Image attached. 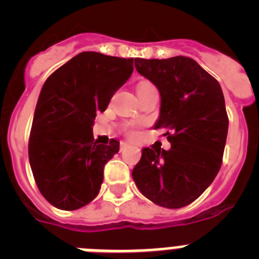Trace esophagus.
I'll return each mask as SVG.
<instances>
[{
	"label": "esophagus",
	"instance_id": "1",
	"mask_svg": "<svg viewBox=\"0 0 259 259\" xmlns=\"http://www.w3.org/2000/svg\"><path fill=\"white\" fill-rule=\"evenodd\" d=\"M128 145H130V144L125 143V141H122V143H120V150H124Z\"/></svg>",
	"mask_w": 259,
	"mask_h": 259
}]
</instances>
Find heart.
I'll return each instance as SVG.
<instances>
[{
    "instance_id": "obj_1",
    "label": "heart",
    "mask_w": 259,
    "mask_h": 259,
    "mask_svg": "<svg viewBox=\"0 0 259 259\" xmlns=\"http://www.w3.org/2000/svg\"><path fill=\"white\" fill-rule=\"evenodd\" d=\"M150 83H141L139 87H143V85H149ZM124 134L130 137H135L137 136L139 134V124L136 123H131V124H127L124 127Z\"/></svg>"
}]
</instances>
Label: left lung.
Returning <instances> with one entry per match:
<instances>
[{
  "label": "left lung",
  "mask_w": 259,
  "mask_h": 259,
  "mask_svg": "<svg viewBox=\"0 0 259 259\" xmlns=\"http://www.w3.org/2000/svg\"><path fill=\"white\" fill-rule=\"evenodd\" d=\"M135 66L161 93L154 128L164 130L171 149L144 148L132 178L159 206H187L221 170L228 132L223 92L217 79L188 57L135 58Z\"/></svg>",
  "instance_id": "left-lung-1"
}]
</instances>
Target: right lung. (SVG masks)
<instances>
[{
  "label": "right lung",
  "mask_w": 259,
  "mask_h": 259,
  "mask_svg": "<svg viewBox=\"0 0 259 259\" xmlns=\"http://www.w3.org/2000/svg\"><path fill=\"white\" fill-rule=\"evenodd\" d=\"M132 71L134 58L83 52L45 81L32 120L28 157L38 191L53 206L80 209L101 189L104 167L118 153L119 143L95 141L93 120Z\"/></svg>",
  "instance_id": "1"
}]
</instances>
